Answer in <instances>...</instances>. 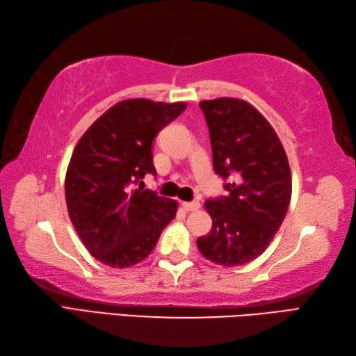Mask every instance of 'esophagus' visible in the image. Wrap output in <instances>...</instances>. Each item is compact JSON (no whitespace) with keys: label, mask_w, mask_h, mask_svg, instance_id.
Segmentation results:
<instances>
[{"label":"esophagus","mask_w":356,"mask_h":356,"mask_svg":"<svg viewBox=\"0 0 356 356\" xmlns=\"http://www.w3.org/2000/svg\"><path fill=\"white\" fill-rule=\"evenodd\" d=\"M183 209L186 210V212H195V210L200 209V202H198V201L183 202Z\"/></svg>","instance_id":"obj_1"}]
</instances>
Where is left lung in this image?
<instances>
[{
    "label": "left lung",
    "mask_w": 356,
    "mask_h": 356,
    "mask_svg": "<svg viewBox=\"0 0 356 356\" xmlns=\"http://www.w3.org/2000/svg\"><path fill=\"white\" fill-rule=\"evenodd\" d=\"M209 127L213 169L227 197L207 200L212 229L197 239L202 257L215 264H248L277 234L292 197V175L284 147L270 122L248 101H201Z\"/></svg>",
    "instance_id": "left-lung-1"
}]
</instances>
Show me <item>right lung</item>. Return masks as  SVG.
<instances>
[{
  "mask_svg": "<svg viewBox=\"0 0 356 356\" xmlns=\"http://www.w3.org/2000/svg\"><path fill=\"white\" fill-rule=\"evenodd\" d=\"M186 106L120 101L79 138L66 173L67 210L86 249L103 264H138L175 218L177 201L134 184L156 175L152 143Z\"/></svg>",
  "mask_w": 356,
  "mask_h": 356,
  "instance_id": "1",
  "label": "right lung"
}]
</instances>
